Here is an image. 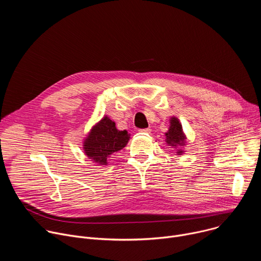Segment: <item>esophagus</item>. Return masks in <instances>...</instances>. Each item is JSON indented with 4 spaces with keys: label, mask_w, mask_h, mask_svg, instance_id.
I'll return each mask as SVG.
<instances>
[{
    "label": "esophagus",
    "mask_w": 261,
    "mask_h": 261,
    "mask_svg": "<svg viewBox=\"0 0 261 261\" xmlns=\"http://www.w3.org/2000/svg\"><path fill=\"white\" fill-rule=\"evenodd\" d=\"M138 132H139L140 134H148V133H151V129H150V128L140 129V130H138Z\"/></svg>",
    "instance_id": "obj_1"
}]
</instances>
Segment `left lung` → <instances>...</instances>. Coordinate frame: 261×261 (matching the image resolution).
Here are the masks:
<instances>
[{
	"instance_id": "obj_1",
	"label": "left lung",
	"mask_w": 261,
	"mask_h": 261,
	"mask_svg": "<svg viewBox=\"0 0 261 261\" xmlns=\"http://www.w3.org/2000/svg\"><path fill=\"white\" fill-rule=\"evenodd\" d=\"M166 143L175 150L176 156H181L185 153L184 147L187 144V136L182 131L181 124L176 117H171L169 120V128L165 133Z\"/></svg>"
}]
</instances>
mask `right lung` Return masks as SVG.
I'll list each match as a JSON object with an SVG mask.
<instances>
[{
    "instance_id": "add662e5",
    "label": "right lung",
    "mask_w": 261,
    "mask_h": 261,
    "mask_svg": "<svg viewBox=\"0 0 261 261\" xmlns=\"http://www.w3.org/2000/svg\"><path fill=\"white\" fill-rule=\"evenodd\" d=\"M130 139L126 130H119L116 123L104 116L84 138V153L93 163L107 165L110 156L124 148Z\"/></svg>"
}]
</instances>
